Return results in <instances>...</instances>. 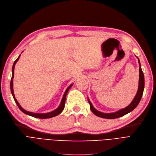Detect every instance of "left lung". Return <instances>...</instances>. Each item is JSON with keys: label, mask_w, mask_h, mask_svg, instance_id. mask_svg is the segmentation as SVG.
I'll return each mask as SVG.
<instances>
[{"label": "left lung", "mask_w": 156, "mask_h": 156, "mask_svg": "<svg viewBox=\"0 0 156 156\" xmlns=\"http://www.w3.org/2000/svg\"><path fill=\"white\" fill-rule=\"evenodd\" d=\"M138 58V62L139 64V87H138V90L135 96V98L133 99L132 101V103L128 105L127 107L125 108L121 109L120 110L114 112V113H103V112H101L98 110H97L93 106L92 104L91 103V102L90 100H88V103L90 106V110H92V112L94 113V114L102 118H105V119H116V118L122 117L123 115H125L128 113H130L132 112L133 110L135 109L136 108V106L138 105L139 103V102L141 101V99L142 98V95L143 94V90H144V74L142 71V69L141 67V64L140 61H139V58Z\"/></svg>", "instance_id": "1"}]
</instances>
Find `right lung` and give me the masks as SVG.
Returning <instances> with one entry per match:
<instances>
[{"instance_id":"add662e5","label":"right lung","mask_w":156,"mask_h":156,"mask_svg":"<svg viewBox=\"0 0 156 156\" xmlns=\"http://www.w3.org/2000/svg\"><path fill=\"white\" fill-rule=\"evenodd\" d=\"M20 55L19 56V57L17 58V59L15 60V61L13 63V67H12V79H11V83H10V88H11V92H12V94L13 97V99L15 101V103H17L18 107L19 108V109L22 111L23 113H24L25 114H27L28 115H30V116H32L34 117H36V118H39V119H48V118H51L53 117H55V116H57L58 115V114H60L62 112V110H64V105H65V101H66V94L68 92V90L71 88V87H72L73 84H72L69 87H68L67 88V89L66 90L65 92H64V95H63V97H62V101H61V103L59 105V106L58 107V108L57 109H55V110H53L52 112H48V113H44V114H37V113H34V112H28V111H26L24 109H23L22 107H21V106L20 105V104L19 103V102L17 101V100L16 99L15 97V95H14V92H13V77H14V69H15V65L16 62H17L19 60V58L20 57Z\"/></svg>"}]
</instances>
